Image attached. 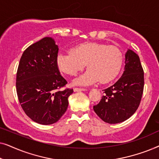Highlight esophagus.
Returning <instances> with one entry per match:
<instances>
[{
    "instance_id": "esophagus-1",
    "label": "esophagus",
    "mask_w": 159,
    "mask_h": 159,
    "mask_svg": "<svg viewBox=\"0 0 159 159\" xmlns=\"http://www.w3.org/2000/svg\"><path fill=\"white\" fill-rule=\"evenodd\" d=\"M84 90H86V89L83 88H74V91H75V92H79V91H84Z\"/></svg>"
}]
</instances>
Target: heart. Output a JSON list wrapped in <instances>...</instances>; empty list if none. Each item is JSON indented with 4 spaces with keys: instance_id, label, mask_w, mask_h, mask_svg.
I'll return each instance as SVG.
<instances>
[{
    "instance_id": "b5f03b06",
    "label": "heart",
    "mask_w": 159,
    "mask_h": 159,
    "mask_svg": "<svg viewBox=\"0 0 159 159\" xmlns=\"http://www.w3.org/2000/svg\"><path fill=\"white\" fill-rule=\"evenodd\" d=\"M58 69L63 73L75 76L88 66L83 75L75 80V84L88 85L100 80L106 83L118 75L123 63V55L116 46L98 43H84L71 51L61 52L57 56Z\"/></svg>"
}]
</instances>
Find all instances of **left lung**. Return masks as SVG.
<instances>
[{"label": "left lung", "instance_id": "1", "mask_svg": "<svg viewBox=\"0 0 159 159\" xmlns=\"http://www.w3.org/2000/svg\"><path fill=\"white\" fill-rule=\"evenodd\" d=\"M144 88V71L138 55L128 49L125 53V71L112 86L103 90L94 111L103 121L117 124L127 120L140 105Z\"/></svg>", "mask_w": 159, "mask_h": 159}]
</instances>
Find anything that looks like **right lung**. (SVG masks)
Segmentation results:
<instances>
[{"mask_svg":"<svg viewBox=\"0 0 159 159\" xmlns=\"http://www.w3.org/2000/svg\"><path fill=\"white\" fill-rule=\"evenodd\" d=\"M58 48L46 37L24 51L16 73L19 101L25 114L40 125H52L67 109L73 89H62L67 84L57 65Z\"/></svg>","mask_w":159,"mask_h":159,"instance_id":"add662e5","label":"right lung"}]
</instances>
